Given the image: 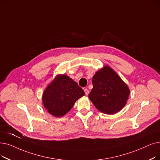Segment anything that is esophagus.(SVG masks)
I'll return each mask as SVG.
<instances>
[{"label":"esophagus","instance_id":"esophagus-1","mask_svg":"<svg viewBox=\"0 0 160 160\" xmlns=\"http://www.w3.org/2000/svg\"><path fill=\"white\" fill-rule=\"evenodd\" d=\"M84 92H85L86 95H88L89 94V90H88L87 88H85V89H84Z\"/></svg>","mask_w":160,"mask_h":160}]
</instances>
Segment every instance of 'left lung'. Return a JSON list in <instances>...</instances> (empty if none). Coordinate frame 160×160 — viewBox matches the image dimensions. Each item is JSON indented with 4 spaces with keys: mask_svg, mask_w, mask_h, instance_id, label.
<instances>
[{
    "mask_svg": "<svg viewBox=\"0 0 160 160\" xmlns=\"http://www.w3.org/2000/svg\"><path fill=\"white\" fill-rule=\"evenodd\" d=\"M89 99L101 112L114 114L126 105L130 93L128 86L108 66L97 71L92 78Z\"/></svg>",
    "mask_w": 160,
    "mask_h": 160,
    "instance_id": "8db88e82",
    "label": "left lung"
}]
</instances>
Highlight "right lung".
<instances>
[{"mask_svg": "<svg viewBox=\"0 0 160 160\" xmlns=\"http://www.w3.org/2000/svg\"><path fill=\"white\" fill-rule=\"evenodd\" d=\"M85 93L78 84L65 74L58 75L44 90V107L50 114L61 117L70 110Z\"/></svg>", "mask_w": 160, "mask_h": 160, "instance_id": "right-lung-1", "label": "right lung"}]
</instances>
